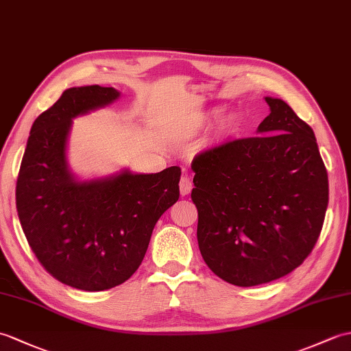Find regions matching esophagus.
Returning a JSON list of instances; mask_svg holds the SVG:
<instances>
[{"label": "esophagus", "mask_w": 351, "mask_h": 351, "mask_svg": "<svg viewBox=\"0 0 351 351\" xmlns=\"http://www.w3.org/2000/svg\"><path fill=\"white\" fill-rule=\"evenodd\" d=\"M179 190H181L182 195L190 194L193 190V182L189 176H182L181 178V182H179Z\"/></svg>", "instance_id": "34e87169"}]
</instances>
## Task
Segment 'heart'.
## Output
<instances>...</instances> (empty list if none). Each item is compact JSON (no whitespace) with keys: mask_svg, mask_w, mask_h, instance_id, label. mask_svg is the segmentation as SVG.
I'll return each instance as SVG.
<instances>
[{"mask_svg":"<svg viewBox=\"0 0 351 351\" xmlns=\"http://www.w3.org/2000/svg\"><path fill=\"white\" fill-rule=\"evenodd\" d=\"M226 124H227V125H229V127H233V124H234V121H233V118H229V119H227V121H226Z\"/></svg>","mask_w":351,"mask_h":351,"instance_id":"obj_1","label":"heart"}]
</instances>
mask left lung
Listing matches in <instances>:
<instances>
[{
	"label": "left lung",
	"instance_id": "1",
	"mask_svg": "<svg viewBox=\"0 0 351 351\" xmlns=\"http://www.w3.org/2000/svg\"><path fill=\"white\" fill-rule=\"evenodd\" d=\"M254 137L199 152L191 162L197 242L208 267L239 287L295 271L319 239L328 172L313 128L280 99Z\"/></svg>",
	"mask_w": 351,
	"mask_h": 351
}]
</instances>
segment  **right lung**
<instances>
[{"label":"right lung","mask_w":351,"mask_h":351,"mask_svg":"<svg viewBox=\"0 0 351 351\" xmlns=\"http://www.w3.org/2000/svg\"><path fill=\"white\" fill-rule=\"evenodd\" d=\"M113 88H70L34 121L16 182V209L37 260L85 291L119 286L141 266L154 226L179 199L181 169L79 182L65 161L71 118L112 103Z\"/></svg>","instance_id":"add662e5"}]
</instances>
